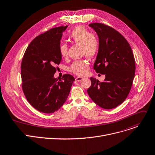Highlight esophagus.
Wrapping results in <instances>:
<instances>
[{
    "mask_svg": "<svg viewBox=\"0 0 155 155\" xmlns=\"http://www.w3.org/2000/svg\"><path fill=\"white\" fill-rule=\"evenodd\" d=\"M82 79H83V78H82V77H77L75 78V80H76L77 81H80L81 80H82Z\"/></svg>",
    "mask_w": 155,
    "mask_h": 155,
    "instance_id": "esophagus-1",
    "label": "esophagus"
}]
</instances>
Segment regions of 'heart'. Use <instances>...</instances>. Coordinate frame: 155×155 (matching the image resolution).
<instances>
[{"mask_svg": "<svg viewBox=\"0 0 155 155\" xmlns=\"http://www.w3.org/2000/svg\"><path fill=\"white\" fill-rule=\"evenodd\" d=\"M70 42L81 45V52L88 57H93L98 53L100 43L99 40L95 35L91 34L84 27L78 26L71 31L68 35ZM59 53L61 57L65 58L68 55V45L61 44L59 46ZM88 64L85 60L75 61L71 64L69 70L77 75H84Z\"/></svg>", "mask_w": 155, "mask_h": 155, "instance_id": "1", "label": "heart"}]
</instances>
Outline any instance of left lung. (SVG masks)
Segmentation results:
<instances>
[{"label": "left lung", "mask_w": 155, "mask_h": 155, "mask_svg": "<svg viewBox=\"0 0 155 155\" xmlns=\"http://www.w3.org/2000/svg\"><path fill=\"white\" fill-rule=\"evenodd\" d=\"M89 26L96 32L100 43L94 68L105 75V79L100 82L91 77L88 94L102 108H114L129 94L135 74V58L127 40L115 29L100 23Z\"/></svg>", "instance_id": "1"}]
</instances>
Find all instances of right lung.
I'll use <instances>...</instances> for the list:
<instances>
[{"label":"right lung","mask_w":155,"mask_h":155,"mask_svg":"<svg viewBox=\"0 0 155 155\" xmlns=\"http://www.w3.org/2000/svg\"><path fill=\"white\" fill-rule=\"evenodd\" d=\"M68 26L51 28L35 37L27 47L21 64L22 87L29 104L45 113H54L66 101L75 81L70 74L55 78L61 57L59 46Z\"/></svg>","instance_id":"obj_1"}]
</instances>
